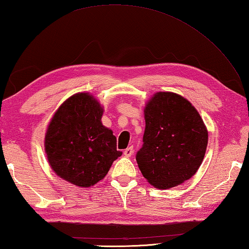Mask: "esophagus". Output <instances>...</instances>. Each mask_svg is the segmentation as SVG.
<instances>
[{"instance_id": "1", "label": "esophagus", "mask_w": 249, "mask_h": 249, "mask_svg": "<svg viewBox=\"0 0 249 249\" xmlns=\"http://www.w3.org/2000/svg\"><path fill=\"white\" fill-rule=\"evenodd\" d=\"M133 153H134V149H133V147H129V148H127L126 149L125 151H124V155L126 158H129V157H131V155H133Z\"/></svg>"}]
</instances>
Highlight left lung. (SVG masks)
<instances>
[{"instance_id": "obj_1", "label": "left lung", "mask_w": 249, "mask_h": 249, "mask_svg": "<svg viewBox=\"0 0 249 249\" xmlns=\"http://www.w3.org/2000/svg\"><path fill=\"white\" fill-rule=\"evenodd\" d=\"M143 144L136 160L142 176L159 189L191 178L205 157L208 131L192 104L170 91L154 94L144 108Z\"/></svg>"}]
</instances>
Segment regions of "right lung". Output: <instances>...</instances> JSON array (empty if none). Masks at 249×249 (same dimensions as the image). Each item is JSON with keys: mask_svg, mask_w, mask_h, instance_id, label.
Here are the masks:
<instances>
[{"mask_svg": "<svg viewBox=\"0 0 249 249\" xmlns=\"http://www.w3.org/2000/svg\"><path fill=\"white\" fill-rule=\"evenodd\" d=\"M104 109L89 92H77L58 108L48 124L45 153L57 176L89 188L104 179L122 155L113 131L101 123Z\"/></svg>", "mask_w": 249, "mask_h": 249, "instance_id": "right-lung-1", "label": "right lung"}]
</instances>
